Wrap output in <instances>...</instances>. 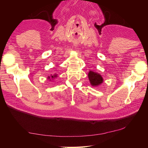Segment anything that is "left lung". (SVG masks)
I'll return each instance as SVG.
<instances>
[{
	"label": "left lung",
	"mask_w": 148,
	"mask_h": 148,
	"mask_svg": "<svg viewBox=\"0 0 148 148\" xmlns=\"http://www.w3.org/2000/svg\"><path fill=\"white\" fill-rule=\"evenodd\" d=\"M88 78L92 86H99L104 81L102 76L100 74L92 71H89V72L88 73Z\"/></svg>",
	"instance_id": "left-lung-1"
}]
</instances>
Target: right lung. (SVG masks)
I'll use <instances>...</instances> for the list:
<instances>
[{"mask_svg":"<svg viewBox=\"0 0 148 148\" xmlns=\"http://www.w3.org/2000/svg\"><path fill=\"white\" fill-rule=\"evenodd\" d=\"M57 77V74H55V75H51V77H48V79L51 81V79L55 78H56Z\"/></svg>","mask_w":148,"mask_h":148,"instance_id":"1","label":"right lung"}]
</instances>
